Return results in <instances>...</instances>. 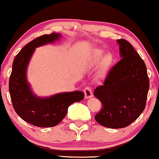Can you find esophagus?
<instances>
[{
  "label": "esophagus",
  "instance_id": "34e87169",
  "mask_svg": "<svg viewBox=\"0 0 159 159\" xmlns=\"http://www.w3.org/2000/svg\"><path fill=\"white\" fill-rule=\"evenodd\" d=\"M84 93L85 99L91 98L93 97V90H92L91 88L90 87H86L84 90Z\"/></svg>",
  "mask_w": 159,
  "mask_h": 159
}]
</instances>
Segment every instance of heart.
<instances>
[{"instance_id":"b5f03b06","label":"heart","mask_w":159,"mask_h":159,"mask_svg":"<svg viewBox=\"0 0 159 159\" xmlns=\"http://www.w3.org/2000/svg\"><path fill=\"white\" fill-rule=\"evenodd\" d=\"M102 55H103V51L100 50H96L95 53L93 54V60L94 62H97L102 58ZM113 62V57L110 53H107L102 57V66L103 68H108L111 65Z\"/></svg>"}]
</instances>
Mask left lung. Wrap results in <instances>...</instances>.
<instances>
[{
  "label": "left lung",
  "instance_id": "1",
  "mask_svg": "<svg viewBox=\"0 0 159 159\" xmlns=\"http://www.w3.org/2000/svg\"><path fill=\"white\" fill-rule=\"evenodd\" d=\"M117 42L122 59L93 93L102 105L95 116L96 121L106 128L116 129L128 126L140 116L149 88L146 66L140 56L126 40Z\"/></svg>",
  "mask_w": 159,
  "mask_h": 159
}]
</instances>
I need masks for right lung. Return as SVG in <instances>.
Segmentation results:
<instances>
[{
	"mask_svg": "<svg viewBox=\"0 0 159 159\" xmlns=\"http://www.w3.org/2000/svg\"><path fill=\"white\" fill-rule=\"evenodd\" d=\"M60 37V33L54 32L40 36L27 43L13 60L9 81L13 109L22 119L34 126H56L65 118L69 106L84 97V93L78 90L57 93L49 97H38L33 93L28 83L27 67L35 48L53 43Z\"/></svg>",
	"mask_w": 159,
	"mask_h": 159,
	"instance_id": "obj_1",
	"label": "right lung"
}]
</instances>
